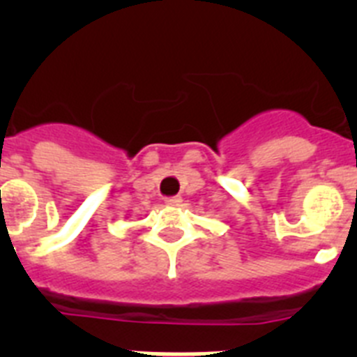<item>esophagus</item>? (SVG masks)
<instances>
[{
  "label": "esophagus",
  "instance_id": "esophagus-1",
  "mask_svg": "<svg viewBox=\"0 0 357 357\" xmlns=\"http://www.w3.org/2000/svg\"><path fill=\"white\" fill-rule=\"evenodd\" d=\"M164 204H166V206L176 207L182 204V198L181 197H168V198H164Z\"/></svg>",
  "mask_w": 357,
  "mask_h": 357
}]
</instances>
